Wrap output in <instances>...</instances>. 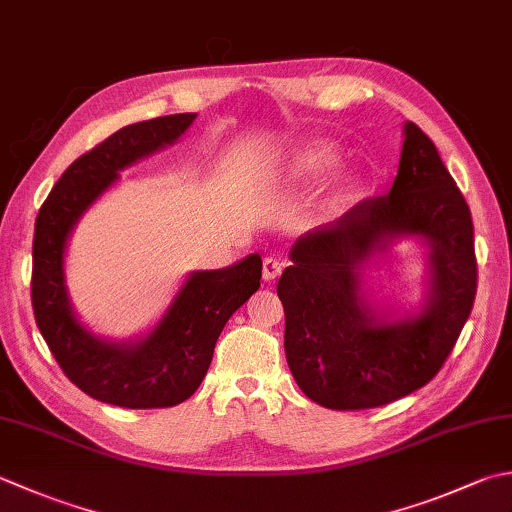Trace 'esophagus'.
Listing matches in <instances>:
<instances>
[{
  "instance_id": "34e87169",
  "label": "esophagus",
  "mask_w": 512,
  "mask_h": 512,
  "mask_svg": "<svg viewBox=\"0 0 512 512\" xmlns=\"http://www.w3.org/2000/svg\"><path fill=\"white\" fill-rule=\"evenodd\" d=\"M282 268H284V264L279 262V259L266 257V259H264V268H262L264 282H273V279H277L279 273H282Z\"/></svg>"
}]
</instances>
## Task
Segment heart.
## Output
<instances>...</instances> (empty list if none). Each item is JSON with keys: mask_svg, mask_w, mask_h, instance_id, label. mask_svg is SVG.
Here are the masks:
<instances>
[{"mask_svg": "<svg viewBox=\"0 0 512 512\" xmlns=\"http://www.w3.org/2000/svg\"><path fill=\"white\" fill-rule=\"evenodd\" d=\"M333 162H335V150L333 148H330V146H315V148H310L308 153L302 157V162H299V170H302V173H315V170H322ZM353 195H355V184L346 182L342 188H339V193L335 195V204H346Z\"/></svg>", "mask_w": 512, "mask_h": 512, "instance_id": "obj_1", "label": "heart"}]
</instances>
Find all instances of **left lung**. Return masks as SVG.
<instances>
[{"mask_svg": "<svg viewBox=\"0 0 512 512\" xmlns=\"http://www.w3.org/2000/svg\"><path fill=\"white\" fill-rule=\"evenodd\" d=\"M399 236L429 246V295L417 316L393 318L367 302V259ZM277 284L286 362L315 404L364 410L426 386L453 350L477 293L473 217L435 144L404 124L388 195L368 197L290 248Z\"/></svg>", "mask_w": 512, "mask_h": 512, "instance_id": "left-lung-1", "label": "left lung"}]
</instances>
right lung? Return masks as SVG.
<instances>
[{
  "label": "right lung",
  "mask_w": 512,
  "mask_h": 512,
  "mask_svg": "<svg viewBox=\"0 0 512 512\" xmlns=\"http://www.w3.org/2000/svg\"><path fill=\"white\" fill-rule=\"evenodd\" d=\"M195 113L130 124L77 157L39 208L33 239L35 322L64 375L86 395L122 408H168L202 384L217 337L230 315L257 293L262 257L190 273L159 324L130 342H108L82 326L70 306L64 253L90 204L119 179V170L177 142Z\"/></svg>",
  "instance_id": "right-lung-1"
}]
</instances>
